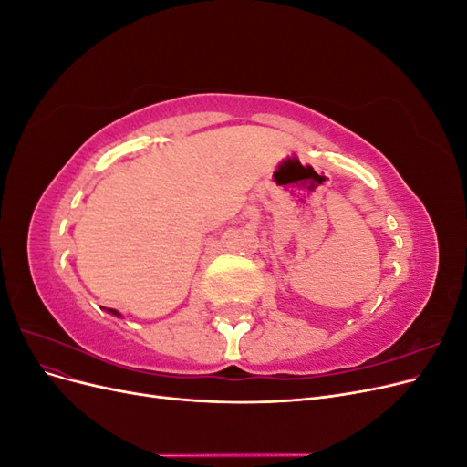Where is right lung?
<instances>
[{
    "mask_svg": "<svg viewBox=\"0 0 467 467\" xmlns=\"http://www.w3.org/2000/svg\"><path fill=\"white\" fill-rule=\"evenodd\" d=\"M107 309H109V312H110V314H112V316H120V314H119V312H117V309H110V307H107Z\"/></svg>",
    "mask_w": 467,
    "mask_h": 467,
    "instance_id": "1",
    "label": "right lung"
}]
</instances>
